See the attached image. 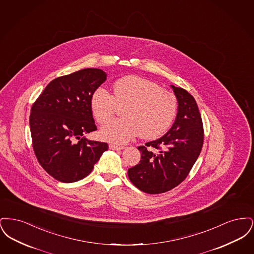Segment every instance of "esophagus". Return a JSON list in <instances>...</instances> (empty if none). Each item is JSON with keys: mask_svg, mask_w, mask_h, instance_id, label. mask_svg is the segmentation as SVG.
<instances>
[{"mask_svg": "<svg viewBox=\"0 0 254 254\" xmlns=\"http://www.w3.org/2000/svg\"><path fill=\"white\" fill-rule=\"evenodd\" d=\"M109 148H110V149H112V150H121V149H124L125 147H124L123 145H114V144H111V145H109Z\"/></svg>", "mask_w": 254, "mask_h": 254, "instance_id": "esophagus-1", "label": "esophagus"}]
</instances>
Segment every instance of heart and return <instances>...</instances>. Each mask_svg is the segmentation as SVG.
I'll return each mask as SVG.
<instances>
[{"mask_svg":"<svg viewBox=\"0 0 254 254\" xmlns=\"http://www.w3.org/2000/svg\"><path fill=\"white\" fill-rule=\"evenodd\" d=\"M118 106H125V117L103 127L101 136L109 142L124 144L139 132L144 139H154L166 132L177 113V98L156 83L138 76L117 80L113 94L100 86L90 98L92 113L100 124L111 120Z\"/></svg>","mask_w":254,"mask_h":254,"instance_id":"heart-1","label":"heart"}]
</instances>
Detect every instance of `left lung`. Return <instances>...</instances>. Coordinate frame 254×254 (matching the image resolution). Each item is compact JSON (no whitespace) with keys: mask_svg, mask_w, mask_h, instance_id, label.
<instances>
[{"mask_svg":"<svg viewBox=\"0 0 254 254\" xmlns=\"http://www.w3.org/2000/svg\"><path fill=\"white\" fill-rule=\"evenodd\" d=\"M178 112L171 128L163 137L138 146L141 160L128 169L133 185L148 194L167 192L184 181L199 157L204 144V127L192 95L171 85Z\"/></svg>","mask_w":254,"mask_h":254,"instance_id":"8db88e82","label":"left lung"}]
</instances>
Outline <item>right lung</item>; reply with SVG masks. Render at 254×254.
I'll use <instances>...</instances> for the list:
<instances>
[{
  "label": "right lung",
  "mask_w": 254,
  "mask_h": 254,
  "mask_svg": "<svg viewBox=\"0 0 254 254\" xmlns=\"http://www.w3.org/2000/svg\"><path fill=\"white\" fill-rule=\"evenodd\" d=\"M107 80V73L85 68L52 80L31 108L32 146L37 160L50 176L63 183L86 177L109 145L90 141L97 130L90 98Z\"/></svg>",
  "instance_id": "1"
}]
</instances>
